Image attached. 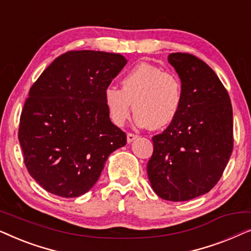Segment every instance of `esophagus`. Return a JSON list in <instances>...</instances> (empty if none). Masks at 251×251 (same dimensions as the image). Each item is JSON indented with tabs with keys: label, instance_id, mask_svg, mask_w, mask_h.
<instances>
[{
	"label": "esophagus",
	"instance_id": "obj_1",
	"mask_svg": "<svg viewBox=\"0 0 251 251\" xmlns=\"http://www.w3.org/2000/svg\"><path fill=\"white\" fill-rule=\"evenodd\" d=\"M137 138H138V136L135 135V133H132V132L126 133V140H128V143H131Z\"/></svg>",
	"mask_w": 251,
	"mask_h": 251
}]
</instances>
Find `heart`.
<instances>
[{
  "label": "heart",
  "instance_id": "1",
  "mask_svg": "<svg viewBox=\"0 0 251 251\" xmlns=\"http://www.w3.org/2000/svg\"><path fill=\"white\" fill-rule=\"evenodd\" d=\"M104 99L114 125H125L133 102L137 125L160 130L171 125L179 114L183 85L175 74L142 63L126 72L121 80V89L114 85L106 88Z\"/></svg>",
  "mask_w": 251,
  "mask_h": 251
}]
</instances>
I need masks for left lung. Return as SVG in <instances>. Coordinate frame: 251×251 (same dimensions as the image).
<instances>
[{
    "mask_svg": "<svg viewBox=\"0 0 251 251\" xmlns=\"http://www.w3.org/2000/svg\"><path fill=\"white\" fill-rule=\"evenodd\" d=\"M168 61L180 77L183 104L176 120L152 138L147 175L161 199L187 201L221 179L233 151V111L227 90L203 60L176 52Z\"/></svg>",
    "mask_w": 251,
    "mask_h": 251,
    "instance_id": "8db88e82",
    "label": "left lung"
}]
</instances>
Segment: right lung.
Here are the masks:
<instances>
[{
  "label": "right lung",
  "mask_w": 251,
  "mask_h": 251,
  "mask_svg": "<svg viewBox=\"0 0 251 251\" xmlns=\"http://www.w3.org/2000/svg\"><path fill=\"white\" fill-rule=\"evenodd\" d=\"M120 53L67 51L29 89L18 139L30 176L63 198L87 193L126 135L113 125L104 94L126 66Z\"/></svg>",
  "instance_id": "right-lung-1"
}]
</instances>
